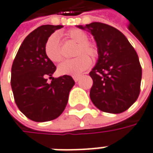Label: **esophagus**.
<instances>
[{"instance_id": "esophagus-1", "label": "esophagus", "mask_w": 153, "mask_h": 153, "mask_svg": "<svg viewBox=\"0 0 153 153\" xmlns=\"http://www.w3.org/2000/svg\"><path fill=\"white\" fill-rule=\"evenodd\" d=\"M79 79V76H74V80L75 82H78Z\"/></svg>"}]
</instances>
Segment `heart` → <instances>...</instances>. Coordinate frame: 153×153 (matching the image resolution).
Here are the masks:
<instances>
[{
    "instance_id": "1",
    "label": "heart",
    "mask_w": 153,
    "mask_h": 153,
    "mask_svg": "<svg viewBox=\"0 0 153 153\" xmlns=\"http://www.w3.org/2000/svg\"><path fill=\"white\" fill-rule=\"evenodd\" d=\"M67 36L72 41L78 43L75 52V56L78 57L65 60L59 64L58 67V73L60 75L79 76L91 66L92 61L89 57L97 58L98 48L94 43L88 41L87 34L80 29H71L67 33ZM44 52L46 56L54 63L59 62L62 59L63 54L59 46V38L57 33L51 34L46 41ZM86 55L89 57L86 56Z\"/></svg>"
}]
</instances>
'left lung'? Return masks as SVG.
<instances>
[{
    "mask_svg": "<svg viewBox=\"0 0 153 153\" xmlns=\"http://www.w3.org/2000/svg\"><path fill=\"white\" fill-rule=\"evenodd\" d=\"M97 43L99 59L89 75L94 84L90 98L100 111L120 113L134 103L140 93L142 68L136 51L117 28L101 22L85 27Z\"/></svg>",
    "mask_w": 153,
    "mask_h": 153,
    "instance_id": "8db88e82",
    "label": "left lung"
}]
</instances>
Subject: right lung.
I'll return each instance as SVG.
<instances>
[{
	"label": "right lung",
	"instance_id": "obj_1",
	"mask_svg": "<svg viewBox=\"0 0 153 153\" xmlns=\"http://www.w3.org/2000/svg\"><path fill=\"white\" fill-rule=\"evenodd\" d=\"M63 26L43 25L31 32L23 41L11 69V87L18 108L35 122L55 120L63 112L69 92L75 82L69 75L46 77L55 72L56 67L44 52L46 41Z\"/></svg>",
	"mask_w": 153,
	"mask_h": 153
}]
</instances>
